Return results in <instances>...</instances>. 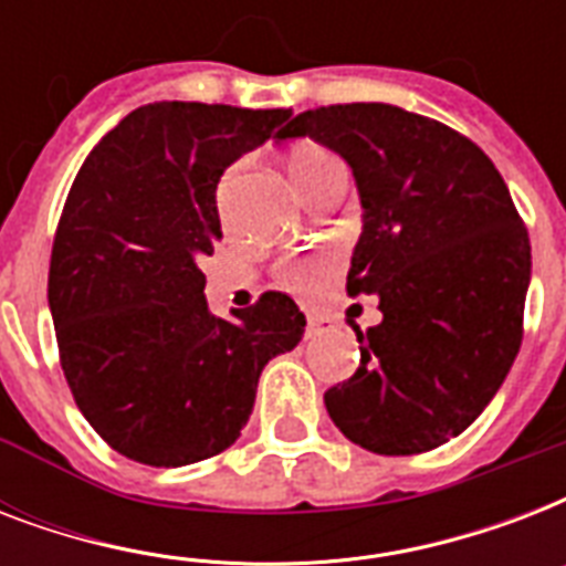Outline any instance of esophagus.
I'll return each instance as SVG.
<instances>
[{"instance_id":"esophagus-1","label":"esophagus","mask_w":566,"mask_h":566,"mask_svg":"<svg viewBox=\"0 0 566 566\" xmlns=\"http://www.w3.org/2000/svg\"><path fill=\"white\" fill-rule=\"evenodd\" d=\"M323 332V323L317 317H308V326H305V337H317Z\"/></svg>"}]
</instances>
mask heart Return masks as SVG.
I'll use <instances>...</instances> for the list:
<instances>
[{
	"instance_id": "1",
	"label": "heart",
	"mask_w": 566,
	"mask_h": 566,
	"mask_svg": "<svg viewBox=\"0 0 566 566\" xmlns=\"http://www.w3.org/2000/svg\"><path fill=\"white\" fill-rule=\"evenodd\" d=\"M337 167L340 164H337L335 155L319 144H296L287 153V172H291L293 185L302 190V196L308 193L319 179H326L328 172L337 170ZM323 270H326V264H305V261L287 264L282 270V282L293 287V291H311L319 275H323Z\"/></svg>"
}]
</instances>
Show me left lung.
Segmentation results:
<instances>
[{
	"label": "left lung",
	"mask_w": 566,
	"mask_h": 566,
	"mask_svg": "<svg viewBox=\"0 0 566 566\" xmlns=\"http://www.w3.org/2000/svg\"><path fill=\"white\" fill-rule=\"evenodd\" d=\"M311 137L353 167L361 238L349 296H378L355 328L361 364L326 390L337 429L376 455H417L488 408L523 340L532 247L491 158L443 123L353 102L305 111L279 140Z\"/></svg>",
	"instance_id": "obj_1"
}]
</instances>
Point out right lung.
<instances>
[{"instance_id": "1", "label": "right lung", "mask_w": 566, "mask_h": 566, "mask_svg": "<svg viewBox=\"0 0 566 566\" xmlns=\"http://www.w3.org/2000/svg\"><path fill=\"white\" fill-rule=\"evenodd\" d=\"M291 111L153 102L87 155L49 266L61 367L99 438L149 467L217 455L247 426L261 370L302 340L287 293L213 317L199 261L220 238L217 181Z\"/></svg>"}]
</instances>
